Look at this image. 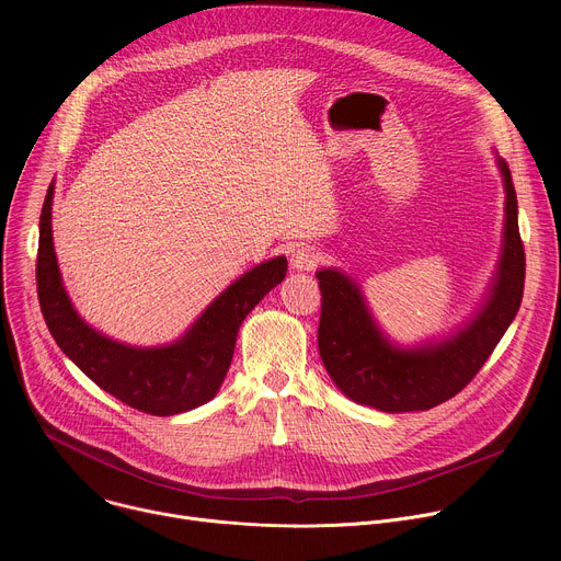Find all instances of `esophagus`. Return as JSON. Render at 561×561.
I'll use <instances>...</instances> for the list:
<instances>
[{
    "label": "esophagus",
    "instance_id": "obj_1",
    "mask_svg": "<svg viewBox=\"0 0 561 561\" xmlns=\"http://www.w3.org/2000/svg\"><path fill=\"white\" fill-rule=\"evenodd\" d=\"M319 251L314 247H308V244H301L293 251L290 255V266L293 271H312L317 264H319Z\"/></svg>",
    "mask_w": 561,
    "mask_h": 561
}]
</instances>
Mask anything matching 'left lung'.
Returning a JSON list of instances; mask_svg holds the SVG:
<instances>
[{
  "label": "left lung",
  "mask_w": 561,
  "mask_h": 561,
  "mask_svg": "<svg viewBox=\"0 0 561 561\" xmlns=\"http://www.w3.org/2000/svg\"><path fill=\"white\" fill-rule=\"evenodd\" d=\"M497 169L506 193L497 268L484 301L448 337L399 346L379 329L353 277L340 268L314 273L322 290L319 355L335 386L355 404L383 413L428 411L455 397L504 337L522 304L526 257L517 195L502 157H497Z\"/></svg>",
  "instance_id": "obj_1"
}]
</instances>
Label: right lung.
Returning a JSON list of instances; mask_svg holds the SVG:
<instances>
[{"label": "right lung", "mask_w": 561, "mask_h": 561, "mask_svg": "<svg viewBox=\"0 0 561 561\" xmlns=\"http://www.w3.org/2000/svg\"><path fill=\"white\" fill-rule=\"evenodd\" d=\"M53 195L48 186L39 217L37 295L46 327L64 355L130 409L169 417L193 411L217 394L247 314L286 277L284 255L247 271L221 290L171 344L130 346L87 324L66 293L53 247Z\"/></svg>", "instance_id": "1"}]
</instances>
